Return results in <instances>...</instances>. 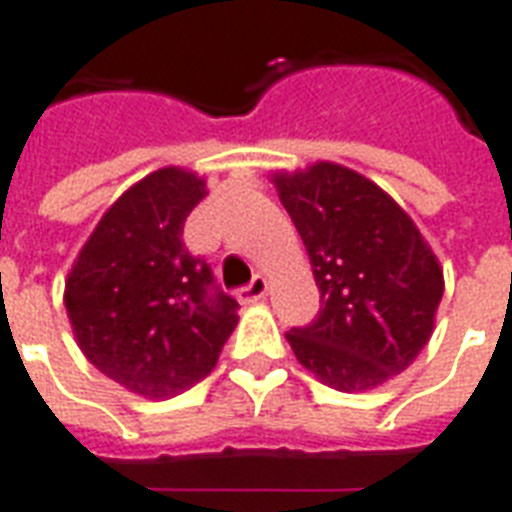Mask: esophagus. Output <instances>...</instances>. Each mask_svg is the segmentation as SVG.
<instances>
[{"label":"esophagus","mask_w":512,"mask_h":512,"mask_svg":"<svg viewBox=\"0 0 512 512\" xmlns=\"http://www.w3.org/2000/svg\"><path fill=\"white\" fill-rule=\"evenodd\" d=\"M267 291H270V283H267V278L256 275V278H253L248 286H242L240 291H237V299L248 305V302H259V299L267 297Z\"/></svg>","instance_id":"1"}]
</instances>
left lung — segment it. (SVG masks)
<instances>
[{"label":"left lung","mask_w":512,"mask_h":512,"mask_svg":"<svg viewBox=\"0 0 512 512\" xmlns=\"http://www.w3.org/2000/svg\"><path fill=\"white\" fill-rule=\"evenodd\" d=\"M313 264L321 310L286 334L297 361L337 391L407 370L434 329L443 270L413 218L359 172L318 161L272 175Z\"/></svg>","instance_id":"obj_1"}]
</instances>
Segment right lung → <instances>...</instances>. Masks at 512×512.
Wrapping results in <instances>:
<instances>
[{
    "label": "right lung",
    "mask_w": 512,
    "mask_h": 512,
    "mask_svg": "<svg viewBox=\"0 0 512 512\" xmlns=\"http://www.w3.org/2000/svg\"><path fill=\"white\" fill-rule=\"evenodd\" d=\"M205 194L194 172L156 169L115 199L67 275L80 351L140 397H175L210 375L237 326L240 305L183 242Z\"/></svg>",
    "instance_id": "right-lung-1"
}]
</instances>
